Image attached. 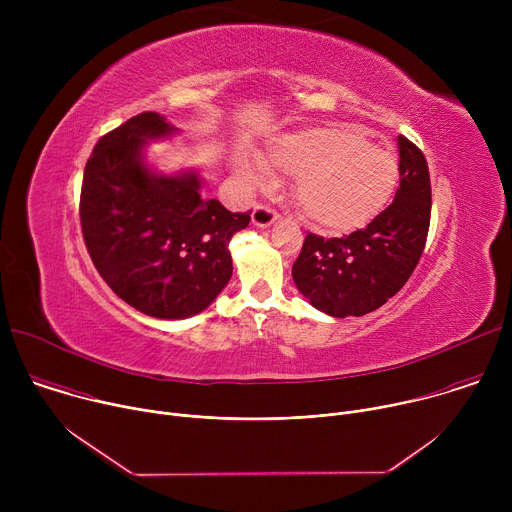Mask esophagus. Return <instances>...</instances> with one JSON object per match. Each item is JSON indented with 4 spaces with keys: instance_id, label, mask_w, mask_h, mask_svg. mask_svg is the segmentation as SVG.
I'll return each mask as SVG.
<instances>
[{
    "instance_id": "34e87169",
    "label": "esophagus",
    "mask_w": 512,
    "mask_h": 512,
    "mask_svg": "<svg viewBox=\"0 0 512 512\" xmlns=\"http://www.w3.org/2000/svg\"><path fill=\"white\" fill-rule=\"evenodd\" d=\"M277 218H279L277 210L271 208L269 204H257L253 208V214H251V221H253L255 227H269L277 221Z\"/></svg>"
}]
</instances>
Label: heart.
I'll return each mask as SVG.
<instances>
[{
  "mask_svg": "<svg viewBox=\"0 0 512 512\" xmlns=\"http://www.w3.org/2000/svg\"><path fill=\"white\" fill-rule=\"evenodd\" d=\"M263 164L296 176L294 202L300 216L328 233H348L371 223L387 206L399 178L393 154L334 125L281 135Z\"/></svg>",
  "mask_w": 512,
  "mask_h": 512,
  "instance_id": "1",
  "label": "heart"
}]
</instances>
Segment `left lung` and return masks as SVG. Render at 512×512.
Instances as JSON below:
<instances>
[{
  "label": "left lung",
  "instance_id": "obj_1",
  "mask_svg": "<svg viewBox=\"0 0 512 512\" xmlns=\"http://www.w3.org/2000/svg\"><path fill=\"white\" fill-rule=\"evenodd\" d=\"M431 182L423 152L399 135V188L393 202L350 235L308 233L291 275L310 304L334 318L375 312L407 283L425 249Z\"/></svg>",
  "mask_w": 512,
  "mask_h": 512
}]
</instances>
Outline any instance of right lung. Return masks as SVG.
Returning <instances> with one entry per match:
<instances>
[{"mask_svg": "<svg viewBox=\"0 0 512 512\" xmlns=\"http://www.w3.org/2000/svg\"><path fill=\"white\" fill-rule=\"evenodd\" d=\"M143 111L105 133L85 166L81 229L107 285L135 310L180 320L208 308L233 275L231 237L251 221L200 194L194 174L154 176L143 143L172 133Z\"/></svg>", "mask_w": 512, "mask_h": 512, "instance_id": "1", "label": "right lung"}]
</instances>
